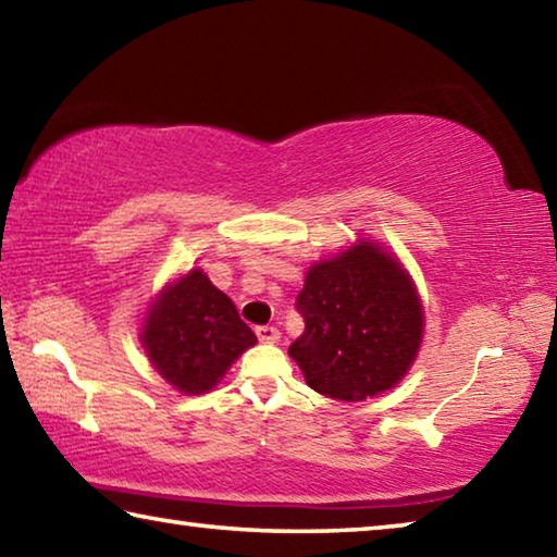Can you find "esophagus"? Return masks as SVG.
Wrapping results in <instances>:
<instances>
[{"mask_svg":"<svg viewBox=\"0 0 557 557\" xmlns=\"http://www.w3.org/2000/svg\"><path fill=\"white\" fill-rule=\"evenodd\" d=\"M256 334H258V338H260L262 344H275V342H280V332H277L275 326H258Z\"/></svg>","mask_w":557,"mask_h":557,"instance_id":"obj_1","label":"esophagus"}]
</instances>
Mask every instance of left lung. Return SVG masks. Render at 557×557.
<instances>
[{
    "mask_svg": "<svg viewBox=\"0 0 557 557\" xmlns=\"http://www.w3.org/2000/svg\"><path fill=\"white\" fill-rule=\"evenodd\" d=\"M305 334L289 356L307 385L356 403L398 383L422 342V305L408 272L375 243L309 268L297 297Z\"/></svg>",
    "mask_w": 557,
    "mask_h": 557,
    "instance_id": "8db88e82",
    "label": "left lung"
}]
</instances>
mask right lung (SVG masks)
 I'll list each match as a JSON object with an SVG mask.
<instances>
[{
	"label": "right lung",
	"mask_w": 557,
	"mask_h": 557,
	"mask_svg": "<svg viewBox=\"0 0 557 557\" xmlns=\"http://www.w3.org/2000/svg\"><path fill=\"white\" fill-rule=\"evenodd\" d=\"M139 338L157 373L184 395L211 391L258 342L233 301L199 268L162 289Z\"/></svg>",
	"instance_id": "right-lung-1"
}]
</instances>
